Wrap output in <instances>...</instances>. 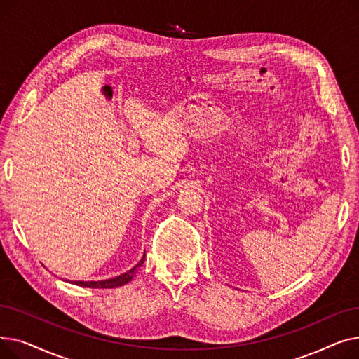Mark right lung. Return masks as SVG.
<instances>
[{"label":"right lung","instance_id":"1","mask_svg":"<svg viewBox=\"0 0 359 359\" xmlns=\"http://www.w3.org/2000/svg\"><path fill=\"white\" fill-rule=\"evenodd\" d=\"M145 260V253L142 256V259L137 263V265L129 269L128 272L115 276V278H110V279H103V280H72V284L79 285V287H86V288H116V287H122L125 284L134 278V275L137 273L138 268L142 266V263Z\"/></svg>","mask_w":359,"mask_h":359}]
</instances>
